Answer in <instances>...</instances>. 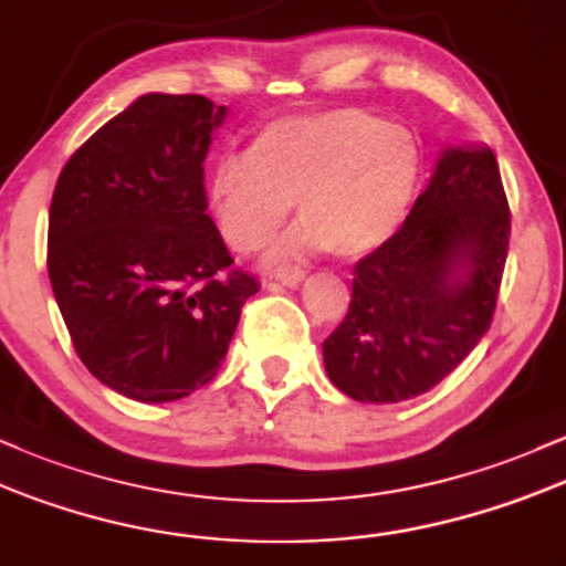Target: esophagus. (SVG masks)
<instances>
[{"instance_id": "obj_1", "label": "esophagus", "mask_w": 566, "mask_h": 566, "mask_svg": "<svg viewBox=\"0 0 566 566\" xmlns=\"http://www.w3.org/2000/svg\"><path fill=\"white\" fill-rule=\"evenodd\" d=\"M275 281L289 285V289H296L304 281V270H300V266H283V270L275 272Z\"/></svg>"}]
</instances>
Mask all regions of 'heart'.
Instances as JSON below:
<instances>
[{
  "instance_id": "1",
  "label": "heart",
  "mask_w": 566,
  "mask_h": 566,
  "mask_svg": "<svg viewBox=\"0 0 566 566\" xmlns=\"http://www.w3.org/2000/svg\"><path fill=\"white\" fill-rule=\"evenodd\" d=\"M422 181V144L406 125L355 106L291 114L266 123L245 155L211 165L206 206L221 240L259 251L289 216H300L266 262L332 249L358 259L406 221Z\"/></svg>"
}]
</instances>
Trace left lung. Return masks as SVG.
<instances>
[{"label": "left lung", "instance_id": "1", "mask_svg": "<svg viewBox=\"0 0 566 566\" xmlns=\"http://www.w3.org/2000/svg\"><path fill=\"white\" fill-rule=\"evenodd\" d=\"M511 213L486 144L443 146L401 230L353 270L345 321L323 342L328 379L360 403L422 396L492 323Z\"/></svg>", "mask_w": 566, "mask_h": 566}]
</instances>
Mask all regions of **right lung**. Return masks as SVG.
<instances>
[{
  "label": "right lung",
  "mask_w": 566,
  "mask_h": 566,
  "mask_svg": "<svg viewBox=\"0 0 566 566\" xmlns=\"http://www.w3.org/2000/svg\"><path fill=\"white\" fill-rule=\"evenodd\" d=\"M227 106L146 93L74 151L50 206L48 272L80 360L142 403L192 396L221 368L259 291L206 206Z\"/></svg>",
  "instance_id": "obj_1"
}]
</instances>
